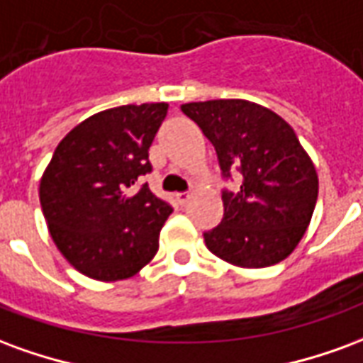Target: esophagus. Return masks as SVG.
Returning a JSON list of instances; mask_svg holds the SVG:
<instances>
[{
	"instance_id": "34e87169",
	"label": "esophagus",
	"mask_w": 363,
	"mask_h": 363,
	"mask_svg": "<svg viewBox=\"0 0 363 363\" xmlns=\"http://www.w3.org/2000/svg\"><path fill=\"white\" fill-rule=\"evenodd\" d=\"M174 198H177V202H179V204L184 206L190 200V192H177Z\"/></svg>"
}]
</instances>
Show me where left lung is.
Listing matches in <instances>:
<instances>
[{"label":"left lung","mask_w":363,"mask_h":363,"mask_svg":"<svg viewBox=\"0 0 363 363\" xmlns=\"http://www.w3.org/2000/svg\"><path fill=\"white\" fill-rule=\"evenodd\" d=\"M216 147L223 177L239 169L237 192L223 190V220L204 233L218 259L264 268L288 259L303 239L319 194V177L294 128L262 104L218 99L182 104Z\"/></svg>","instance_id":"1"}]
</instances>
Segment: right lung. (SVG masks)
<instances>
[{"label":"right lung","mask_w":363,"mask_h":363,"mask_svg":"<svg viewBox=\"0 0 363 363\" xmlns=\"http://www.w3.org/2000/svg\"><path fill=\"white\" fill-rule=\"evenodd\" d=\"M167 103L96 112L58 143L40 179V206L64 259L99 281L132 278L159 249L173 208L138 179L150 173V145Z\"/></svg>","instance_id":"right-lung-1"}]
</instances>
